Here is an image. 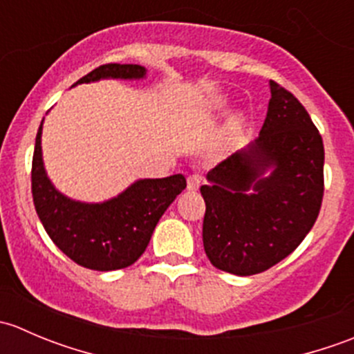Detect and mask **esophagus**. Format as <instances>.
Returning a JSON list of instances; mask_svg holds the SVG:
<instances>
[{"mask_svg":"<svg viewBox=\"0 0 354 354\" xmlns=\"http://www.w3.org/2000/svg\"><path fill=\"white\" fill-rule=\"evenodd\" d=\"M200 187V178L198 176H188L187 180V188L190 192H197Z\"/></svg>","mask_w":354,"mask_h":354,"instance_id":"1","label":"esophagus"}]
</instances>
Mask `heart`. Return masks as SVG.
I'll return each mask as SVG.
<instances>
[{"instance_id":"1","label":"heart","mask_w":354,"mask_h":354,"mask_svg":"<svg viewBox=\"0 0 354 354\" xmlns=\"http://www.w3.org/2000/svg\"><path fill=\"white\" fill-rule=\"evenodd\" d=\"M243 124H245V120H243V118H240V120L236 121V127L238 128H243Z\"/></svg>"}]
</instances>
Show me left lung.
I'll return each mask as SVG.
<instances>
[{"mask_svg": "<svg viewBox=\"0 0 354 354\" xmlns=\"http://www.w3.org/2000/svg\"><path fill=\"white\" fill-rule=\"evenodd\" d=\"M259 138L207 173L203 250L234 276L286 259L315 224L324 195V142L301 102L269 82Z\"/></svg>", "mask_w": 354, "mask_h": 354, "instance_id": "1", "label": "left lung"}]
</instances>
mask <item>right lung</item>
<instances>
[{
	"label": "right lung",
	"instance_id": "right-lung-1",
	"mask_svg": "<svg viewBox=\"0 0 354 354\" xmlns=\"http://www.w3.org/2000/svg\"><path fill=\"white\" fill-rule=\"evenodd\" d=\"M140 65H102L77 84L99 80H144ZM42 124L32 159V197L46 233L66 257L92 270L124 269L145 252L157 223L174 198L187 188L183 174L142 178L104 202H82L66 197L49 180L42 159Z\"/></svg>",
	"mask_w": 354,
	"mask_h": 354
}]
</instances>
